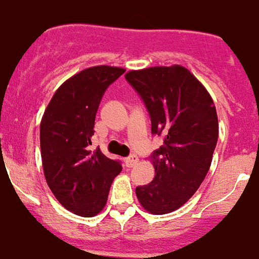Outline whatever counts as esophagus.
<instances>
[{
	"mask_svg": "<svg viewBox=\"0 0 259 259\" xmlns=\"http://www.w3.org/2000/svg\"><path fill=\"white\" fill-rule=\"evenodd\" d=\"M137 162H138V157H137V155H130V157H127V158L125 159V165L127 166V167H132V166L136 165Z\"/></svg>",
	"mask_w": 259,
	"mask_h": 259,
	"instance_id": "obj_1",
	"label": "esophagus"
}]
</instances>
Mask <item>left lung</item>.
<instances>
[{
  "label": "left lung",
  "mask_w": 259,
  "mask_h": 259,
  "mask_svg": "<svg viewBox=\"0 0 259 259\" xmlns=\"http://www.w3.org/2000/svg\"><path fill=\"white\" fill-rule=\"evenodd\" d=\"M125 78L148 108L151 133L163 137L151 155L154 178L136 189L137 198L148 213H171L194 195L209 171L218 140L215 105L181 65L130 70Z\"/></svg>",
  "instance_id": "left-lung-1"
}]
</instances>
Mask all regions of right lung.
<instances>
[{
  "mask_svg": "<svg viewBox=\"0 0 259 259\" xmlns=\"http://www.w3.org/2000/svg\"><path fill=\"white\" fill-rule=\"evenodd\" d=\"M125 73L123 68L98 65L71 75L56 90L39 125L42 167L57 201L79 217H94L108 201L121 165L90 138L105 90Z\"/></svg>",
  "mask_w": 259,
  "mask_h": 259,
  "instance_id": "obj_1",
  "label": "right lung"
}]
</instances>
